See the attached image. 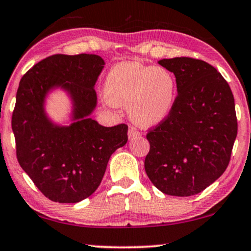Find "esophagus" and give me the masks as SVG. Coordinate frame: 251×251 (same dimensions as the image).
I'll return each instance as SVG.
<instances>
[{
  "instance_id": "1",
  "label": "esophagus",
  "mask_w": 251,
  "mask_h": 251,
  "mask_svg": "<svg viewBox=\"0 0 251 251\" xmlns=\"http://www.w3.org/2000/svg\"><path fill=\"white\" fill-rule=\"evenodd\" d=\"M139 136H141V133H139V131H137V130L133 129V128L129 129V132H128V137H129V139L137 138V137H139Z\"/></svg>"
}]
</instances>
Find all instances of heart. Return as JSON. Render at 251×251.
<instances>
[{
  "instance_id": "1",
  "label": "heart",
  "mask_w": 251,
  "mask_h": 251,
  "mask_svg": "<svg viewBox=\"0 0 251 251\" xmlns=\"http://www.w3.org/2000/svg\"><path fill=\"white\" fill-rule=\"evenodd\" d=\"M105 98L112 105L129 106V116L135 125L153 128L173 110L176 80L165 68L121 62L107 75Z\"/></svg>"
}]
</instances>
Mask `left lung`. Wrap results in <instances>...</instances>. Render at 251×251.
<instances>
[{"mask_svg":"<svg viewBox=\"0 0 251 251\" xmlns=\"http://www.w3.org/2000/svg\"><path fill=\"white\" fill-rule=\"evenodd\" d=\"M176 78L173 110L146 138L144 167L161 193L188 197L218 180L229 164L237 135L234 97L216 68L190 57L164 58Z\"/></svg>","mask_w":251,"mask_h":251,"instance_id":"8db88e82","label":"left lung"}]
</instances>
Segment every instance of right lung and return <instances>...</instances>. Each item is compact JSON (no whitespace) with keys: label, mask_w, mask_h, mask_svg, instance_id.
<instances>
[{"label":"right lung","mask_w":251,"mask_h":251,"mask_svg":"<svg viewBox=\"0 0 251 251\" xmlns=\"http://www.w3.org/2000/svg\"><path fill=\"white\" fill-rule=\"evenodd\" d=\"M105 61L99 55L56 54L39 62L19 82L12 114L17 159L45 196L78 203L91 196L114 152L128 142V126H103L91 118L94 90ZM70 98L67 124L55 123L46 110L53 90Z\"/></svg>","instance_id":"right-lung-1"}]
</instances>
